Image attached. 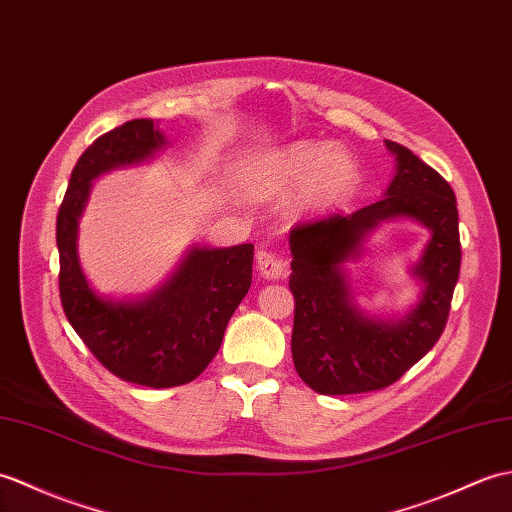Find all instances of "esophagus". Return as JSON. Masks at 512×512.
<instances>
[{
	"label": "esophagus",
	"mask_w": 512,
	"mask_h": 512,
	"mask_svg": "<svg viewBox=\"0 0 512 512\" xmlns=\"http://www.w3.org/2000/svg\"><path fill=\"white\" fill-rule=\"evenodd\" d=\"M285 266H288V264H285V261L275 253H268V251L257 253V270L264 279L285 277Z\"/></svg>",
	"instance_id": "obj_1"
}]
</instances>
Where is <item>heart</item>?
Segmentation results:
<instances>
[{
  "label": "heart",
  "instance_id": "b5f03b06",
  "mask_svg": "<svg viewBox=\"0 0 512 512\" xmlns=\"http://www.w3.org/2000/svg\"><path fill=\"white\" fill-rule=\"evenodd\" d=\"M358 181L360 170L351 154L318 141H299L277 157L259 161L248 174V187L266 198L307 185V200L318 209L349 198Z\"/></svg>",
  "mask_w": 512,
  "mask_h": 512
}]
</instances>
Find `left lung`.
<instances>
[{
	"label": "left lung",
	"mask_w": 512,
	"mask_h": 512,
	"mask_svg": "<svg viewBox=\"0 0 512 512\" xmlns=\"http://www.w3.org/2000/svg\"><path fill=\"white\" fill-rule=\"evenodd\" d=\"M395 176L384 198L349 216L299 224L290 231L294 294L292 360L320 395L379 390L417 364L441 338L460 272L454 189L412 150L386 139ZM412 219L431 231L411 276L422 283L417 306L403 317L368 315L354 303L346 264L379 223Z\"/></svg>",
	"instance_id": "1"
}]
</instances>
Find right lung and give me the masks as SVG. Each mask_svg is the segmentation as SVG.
Segmentation results:
<instances>
[{
    "mask_svg": "<svg viewBox=\"0 0 512 512\" xmlns=\"http://www.w3.org/2000/svg\"><path fill=\"white\" fill-rule=\"evenodd\" d=\"M168 146L157 122L130 120L98 137L71 172L56 218L65 316L89 351L126 382L172 388L196 379L218 353L253 279V244H194L157 290L113 299L93 290L78 257V222L106 172L152 161Z\"/></svg>",
    "mask_w": 512,
    "mask_h": 512,
    "instance_id": "obj_1",
    "label": "right lung"
}]
</instances>
